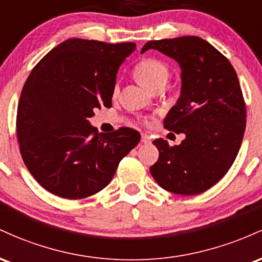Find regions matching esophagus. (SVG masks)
I'll use <instances>...</instances> for the list:
<instances>
[{
    "label": "esophagus",
    "instance_id": "esophagus-1",
    "mask_svg": "<svg viewBox=\"0 0 262 262\" xmlns=\"http://www.w3.org/2000/svg\"><path fill=\"white\" fill-rule=\"evenodd\" d=\"M141 141H143L144 144L150 143V137L148 134H141Z\"/></svg>",
    "mask_w": 262,
    "mask_h": 262
}]
</instances>
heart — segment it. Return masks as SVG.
<instances>
[{
    "label": "heart",
    "mask_w": 262,
    "mask_h": 262,
    "mask_svg": "<svg viewBox=\"0 0 262 262\" xmlns=\"http://www.w3.org/2000/svg\"><path fill=\"white\" fill-rule=\"evenodd\" d=\"M134 76L143 86L150 91L156 87H164L170 79V69L164 61L158 59H144L135 66ZM119 92V86L117 83L113 89V95L117 96Z\"/></svg>",
    "instance_id": "obj_1"
}]
</instances>
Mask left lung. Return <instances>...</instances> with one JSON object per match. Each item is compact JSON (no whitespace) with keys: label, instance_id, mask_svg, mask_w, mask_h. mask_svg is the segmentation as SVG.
<instances>
[{"label":"left lung","instance_id":"obj_1","mask_svg":"<svg viewBox=\"0 0 262 262\" xmlns=\"http://www.w3.org/2000/svg\"><path fill=\"white\" fill-rule=\"evenodd\" d=\"M181 68V92L164 119L165 128L185 133L180 145L152 141L159 150L150 172L159 186L176 194H198L214 186L235 160L246 125V110L234 68L200 37L150 40Z\"/></svg>","mask_w":262,"mask_h":262}]
</instances>
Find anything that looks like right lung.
<instances>
[{"label":"right lung","mask_w":262,"mask_h":262,"mask_svg":"<svg viewBox=\"0 0 262 262\" xmlns=\"http://www.w3.org/2000/svg\"><path fill=\"white\" fill-rule=\"evenodd\" d=\"M134 43L66 39L29 74L17 110V137L27 169L55 196L80 200L112 181L140 134L96 133L89 119L112 106L117 73Z\"/></svg>","instance_id":"obj_1"}]
</instances>
